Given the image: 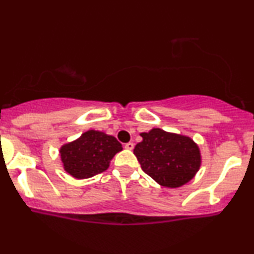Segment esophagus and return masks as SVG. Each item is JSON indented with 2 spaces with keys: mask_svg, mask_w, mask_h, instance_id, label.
Instances as JSON below:
<instances>
[{
  "mask_svg": "<svg viewBox=\"0 0 254 254\" xmlns=\"http://www.w3.org/2000/svg\"><path fill=\"white\" fill-rule=\"evenodd\" d=\"M124 148H125V149H127V150H132L133 149V143H132V142H129V143H125Z\"/></svg>",
  "mask_w": 254,
  "mask_h": 254,
  "instance_id": "obj_1",
  "label": "esophagus"
}]
</instances>
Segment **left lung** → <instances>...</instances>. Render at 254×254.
Masks as SVG:
<instances>
[{"instance_id": "obj_1", "label": "left lung", "mask_w": 254, "mask_h": 254, "mask_svg": "<svg viewBox=\"0 0 254 254\" xmlns=\"http://www.w3.org/2000/svg\"><path fill=\"white\" fill-rule=\"evenodd\" d=\"M141 136L143 139L136 144L133 154L144 173L157 184L180 188L196 176L202 159L193 139L159 127L142 132Z\"/></svg>"}]
</instances>
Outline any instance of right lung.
I'll list each match as a JSON object with an SVG mask.
<instances>
[{"mask_svg":"<svg viewBox=\"0 0 254 254\" xmlns=\"http://www.w3.org/2000/svg\"><path fill=\"white\" fill-rule=\"evenodd\" d=\"M122 149L116 137L88 130L75 141L63 144L60 154L66 173L76 179H87L106 171L112 157Z\"/></svg>","mask_w":254,"mask_h":254,"instance_id":"add662e5","label":"right lung"}]
</instances>
